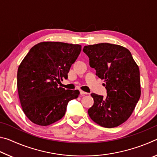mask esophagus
<instances>
[{
	"label": "esophagus",
	"instance_id": "34e87169",
	"mask_svg": "<svg viewBox=\"0 0 157 157\" xmlns=\"http://www.w3.org/2000/svg\"><path fill=\"white\" fill-rule=\"evenodd\" d=\"M80 94L81 95H87L88 94V93H86V92H85V91H80Z\"/></svg>",
	"mask_w": 157,
	"mask_h": 157
}]
</instances>
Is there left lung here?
Returning a JSON list of instances; mask_svg holds the SVG:
<instances>
[{
	"instance_id": "left-lung-1",
	"label": "left lung",
	"mask_w": 157,
	"mask_h": 157,
	"mask_svg": "<svg viewBox=\"0 0 157 157\" xmlns=\"http://www.w3.org/2000/svg\"><path fill=\"white\" fill-rule=\"evenodd\" d=\"M89 65L104 79L107 95L92 93L94 105L88 113L99 125L112 128L124 123L140 96L139 68L128 49L119 45L102 43L84 47Z\"/></svg>"
}]
</instances>
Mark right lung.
<instances>
[{
    "label": "right lung",
    "mask_w": 157,
    "mask_h": 157,
    "mask_svg": "<svg viewBox=\"0 0 157 157\" xmlns=\"http://www.w3.org/2000/svg\"><path fill=\"white\" fill-rule=\"evenodd\" d=\"M78 44L44 41L30 50L18 66L17 88L23 111L33 123L50 125L65 115L78 90L58 86L81 52Z\"/></svg>",
    "instance_id": "obj_1"
}]
</instances>
